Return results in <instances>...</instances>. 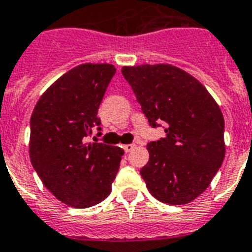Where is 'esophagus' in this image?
Returning a JSON list of instances; mask_svg holds the SVG:
<instances>
[{"label": "esophagus", "instance_id": "esophagus-1", "mask_svg": "<svg viewBox=\"0 0 252 252\" xmlns=\"http://www.w3.org/2000/svg\"><path fill=\"white\" fill-rule=\"evenodd\" d=\"M135 147H136L135 144H126V145H124V149H125V152H126V153H128V152L134 151Z\"/></svg>", "mask_w": 252, "mask_h": 252}]
</instances>
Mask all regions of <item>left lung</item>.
<instances>
[{"label":"left lung","mask_w":252,"mask_h":252,"mask_svg":"<svg viewBox=\"0 0 252 252\" xmlns=\"http://www.w3.org/2000/svg\"><path fill=\"white\" fill-rule=\"evenodd\" d=\"M151 126L165 125L166 138L147 145L149 161L140 170L152 196L186 205L203 193L225 156L224 117L198 80L171 64L124 66Z\"/></svg>","instance_id":"obj_1"}]
</instances>
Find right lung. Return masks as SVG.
Segmentation results:
<instances>
[{
    "label": "right lung",
    "instance_id": "obj_1",
    "mask_svg": "<svg viewBox=\"0 0 252 252\" xmlns=\"http://www.w3.org/2000/svg\"><path fill=\"white\" fill-rule=\"evenodd\" d=\"M116 68L86 63L58 78L37 101L31 117L29 157L43 186L76 209L111 194L124 149L86 143L100 125L97 109ZM100 130V127H97Z\"/></svg>",
    "mask_w": 252,
    "mask_h": 252
}]
</instances>
